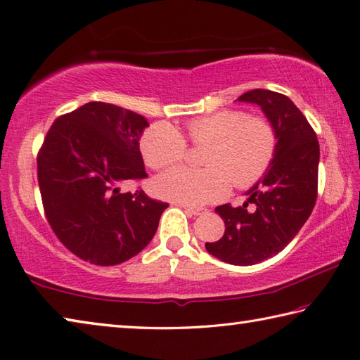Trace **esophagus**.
<instances>
[{
	"label": "esophagus",
	"mask_w": 360,
	"mask_h": 360,
	"mask_svg": "<svg viewBox=\"0 0 360 360\" xmlns=\"http://www.w3.org/2000/svg\"><path fill=\"white\" fill-rule=\"evenodd\" d=\"M182 207H184L186 212L190 215H201L202 214V209H200V207H188V206H182Z\"/></svg>",
	"instance_id": "34e87169"
}]
</instances>
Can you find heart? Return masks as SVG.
Masks as SVG:
<instances>
[{"instance_id": "1", "label": "heart", "mask_w": 360, "mask_h": 360, "mask_svg": "<svg viewBox=\"0 0 360 360\" xmlns=\"http://www.w3.org/2000/svg\"><path fill=\"white\" fill-rule=\"evenodd\" d=\"M190 143L204 146V168L178 167L160 174L154 190L160 198L186 206H201L223 198L231 182L246 188L269 170L278 148V132L266 117L242 109H224L193 118L186 124ZM143 160L153 170L178 164L187 154V142L170 123H154L140 139Z\"/></svg>"}]
</instances>
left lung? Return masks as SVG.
<instances>
[{
	"label": "left lung",
	"instance_id": "obj_1",
	"mask_svg": "<svg viewBox=\"0 0 360 360\" xmlns=\"http://www.w3.org/2000/svg\"><path fill=\"white\" fill-rule=\"evenodd\" d=\"M262 108L278 132L276 154L269 172L246 195L240 207L218 206L224 234L206 250L223 262L255 265L276 256L306 223L319 193L320 145L316 134L290 98L264 89L238 96ZM253 207L248 209V202Z\"/></svg>",
	"mask_w": 360,
	"mask_h": 360
}]
</instances>
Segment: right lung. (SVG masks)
I'll return each instance as SVG.
<instances>
[{"label":"right lung","instance_id":"right-lung-1","mask_svg":"<svg viewBox=\"0 0 360 360\" xmlns=\"http://www.w3.org/2000/svg\"><path fill=\"white\" fill-rule=\"evenodd\" d=\"M146 118L91 101L54 120L37 153L45 217L67 250L86 262L117 265L156 234L167 202L143 190L120 192L148 178L139 140Z\"/></svg>","mask_w":360,"mask_h":360}]
</instances>
